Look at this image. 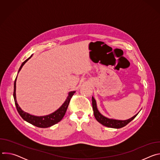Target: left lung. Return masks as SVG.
Listing matches in <instances>:
<instances>
[{"label": "left lung", "instance_id": "8db88e82", "mask_svg": "<svg viewBox=\"0 0 160 160\" xmlns=\"http://www.w3.org/2000/svg\"><path fill=\"white\" fill-rule=\"evenodd\" d=\"M92 108L94 111V117L96 119V120L99 122L101 124H102L104 126H106L107 127L109 128H122L125 126H126L128 123H130L132 120H133L136 116L138 115L136 114L135 115H134L133 117L125 120H115V119H112V118H109L104 115H102V114L99 111L98 107H97V103L96 101L95 100L94 98L92 96Z\"/></svg>", "mask_w": 160, "mask_h": 160}]
</instances>
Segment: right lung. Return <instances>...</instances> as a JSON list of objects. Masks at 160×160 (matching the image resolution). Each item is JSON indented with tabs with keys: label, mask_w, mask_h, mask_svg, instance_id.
I'll use <instances>...</instances> for the list:
<instances>
[{
	"label": "right lung",
	"mask_w": 160,
	"mask_h": 160,
	"mask_svg": "<svg viewBox=\"0 0 160 160\" xmlns=\"http://www.w3.org/2000/svg\"><path fill=\"white\" fill-rule=\"evenodd\" d=\"M33 54L31 55L30 57H29L27 59H26L23 62H22L19 68V69L18 70V73L20 72L21 70L22 67L23 66V65L32 57ZM16 80H17V77L15 79L14 83V92H13V97L15 102V104L16 106V109L18 112H19V115L21 117V118L25 120L26 122L31 123L32 125L36 126L37 127L40 128H48L50 127L56 123H58L59 122H60L62 118L64 117L66 111L67 110V108L68 107V105H69L70 101L71 100V98L72 96L74 95L76 91H71L69 93H68V96L64 102V103L54 112L52 113L49 114L48 115H45V116H35L30 115V114L22 111L21 108L19 106L17 101H16Z\"/></svg>",
	"instance_id": "add662e5"
}]
</instances>
